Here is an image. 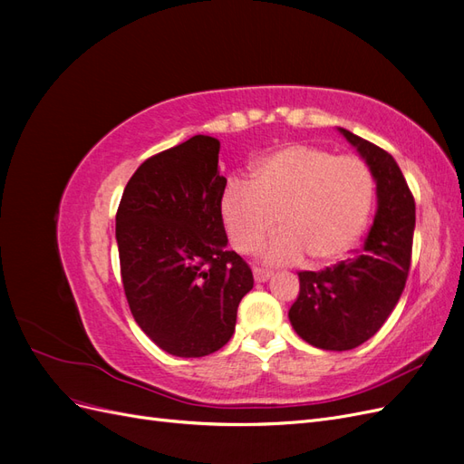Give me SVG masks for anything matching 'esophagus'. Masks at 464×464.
Returning <instances> with one entry per match:
<instances>
[{
  "instance_id": "1",
  "label": "esophagus",
  "mask_w": 464,
  "mask_h": 464,
  "mask_svg": "<svg viewBox=\"0 0 464 464\" xmlns=\"http://www.w3.org/2000/svg\"><path fill=\"white\" fill-rule=\"evenodd\" d=\"M271 271L269 269H261V266H256L254 269V278L257 280V283H265V280L271 278Z\"/></svg>"
}]
</instances>
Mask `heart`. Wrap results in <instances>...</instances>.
Wrapping results in <instances>:
<instances>
[{"mask_svg": "<svg viewBox=\"0 0 464 464\" xmlns=\"http://www.w3.org/2000/svg\"><path fill=\"white\" fill-rule=\"evenodd\" d=\"M372 203L373 178L362 159L290 145L259 160L251 184L228 181L220 218L230 244L244 256L256 254L278 224L283 234L265 254L271 263H294L304 254L329 263L356 244Z\"/></svg>", "mask_w": 464, "mask_h": 464, "instance_id": "heart-1", "label": "heart"}]
</instances>
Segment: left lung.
Segmentation results:
<instances>
[{
    "mask_svg": "<svg viewBox=\"0 0 464 464\" xmlns=\"http://www.w3.org/2000/svg\"><path fill=\"white\" fill-rule=\"evenodd\" d=\"M370 166L377 213L362 251L323 271H300V294L288 317L305 343L323 350H353L382 329L404 290L416 222L414 198L395 159L339 128Z\"/></svg>",
    "mask_w": 464,
    "mask_h": 464,
    "instance_id": "1",
    "label": "left lung"
}]
</instances>
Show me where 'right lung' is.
<instances>
[{"label":"right lung","mask_w":464,"mask_h":464,"mask_svg":"<svg viewBox=\"0 0 464 464\" xmlns=\"http://www.w3.org/2000/svg\"><path fill=\"white\" fill-rule=\"evenodd\" d=\"M218 139L195 135L147 159L116 213L121 283L137 325L164 353L201 358L230 341L249 265L227 249Z\"/></svg>","instance_id":"1"}]
</instances>
